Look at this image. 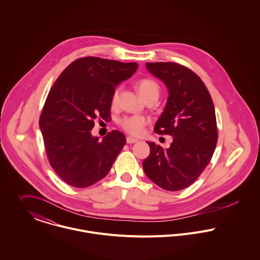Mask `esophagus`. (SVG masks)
<instances>
[{
	"instance_id": "obj_1",
	"label": "esophagus",
	"mask_w": 260,
	"mask_h": 260,
	"mask_svg": "<svg viewBox=\"0 0 260 260\" xmlns=\"http://www.w3.org/2000/svg\"><path fill=\"white\" fill-rule=\"evenodd\" d=\"M137 142H138V140L135 139V138H133V137H127V138H126V143H127V144H135V143H137Z\"/></svg>"
}]
</instances>
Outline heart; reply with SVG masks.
Here are the masks:
<instances>
[{"label":"heart","instance_id":"obj_1","mask_svg":"<svg viewBox=\"0 0 260 260\" xmlns=\"http://www.w3.org/2000/svg\"><path fill=\"white\" fill-rule=\"evenodd\" d=\"M137 86L141 95L145 101L150 99L157 100L159 95V85L153 78H149V77L142 78L141 80L138 81ZM119 93H120V87H116L112 91L111 99H110L111 105H116L119 99ZM148 122L149 121L145 116L131 115V116H125L121 118L119 120V125L127 134H131L133 136H141L144 133Z\"/></svg>","mask_w":260,"mask_h":260}]
</instances>
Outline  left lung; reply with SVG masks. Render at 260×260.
<instances>
[{
  "label": "left lung",
  "instance_id": "left-lung-1",
  "mask_svg": "<svg viewBox=\"0 0 260 260\" xmlns=\"http://www.w3.org/2000/svg\"><path fill=\"white\" fill-rule=\"evenodd\" d=\"M146 66L168 87V103L155 133L173 137V143L168 149L148 143L151 152L143 168L158 187L180 191L199 178L214 154L218 140L215 107L206 85L190 68L176 62Z\"/></svg>",
  "mask_w": 260,
  "mask_h": 260
}]
</instances>
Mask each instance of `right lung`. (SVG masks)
Wrapping results in <instances>:
<instances>
[{"instance_id":"add662e5","label":"right lung","mask_w":260,"mask_h":260,"mask_svg":"<svg viewBox=\"0 0 260 260\" xmlns=\"http://www.w3.org/2000/svg\"><path fill=\"white\" fill-rule=\"evenodd\" d=\"M138 63L82 57L70 63L54 82L39 125L49 162L68 185L86 188L104 179L125 145L111 131L100 142L91 136L94 120L110 119V99L116 85L129 78Z\"/></svg>"}]
</instances>
